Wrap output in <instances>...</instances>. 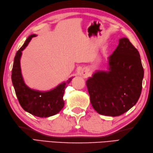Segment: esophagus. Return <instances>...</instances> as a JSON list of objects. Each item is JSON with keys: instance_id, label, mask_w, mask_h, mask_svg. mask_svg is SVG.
I'll use <instances>...</instances> for the list:
<instances>
[{"instance_id": "obj_1", "label": "esophagus", "mask_w": 153, "mask_h": 153, "mask_svg": "<svg viewBox=\"0 0 153 153\" xmlns=\"http://www.w3.org/2000/svg\"><path fill=\"white\" fill-rule=\"evenodd\" d=\"M81 74H82L84 76H86L88 74V68L86 67H84L82 71H81Z\"/></svg>"}]
</instances>
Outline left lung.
<instances>
[{
    "mask_svg": "<svg viewBox=\"0 0 153 153\" xmlns=\"http://www.w3.org/2000/svg\"><path fill=\"white\" fill-rule=\"evenodd\" d=\"M108 65V71H96L86 84L90 102L98 114L119 116L137 102L144 70L139 51L126 37L119 40Z\"/></svg>",
    "mask_w": 153,
    "mask_h": 153,
    "instance_id": "8db88e82",
    "label": "left lung"
}]
</instances>
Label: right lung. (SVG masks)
Here are the masks:
<instances>
[{"mask_svg":"<svg viewBox=\"0 0 153 153\" xmlns=\"http://www.w3.org/2000/svg\"><path fill=\"white\" fill-rule=\"evenodd\" d=\"M36 36V34H32L27 37L16 54L12 70V81L22 108L35 116L48 117L58 114L64 107L63 97L65 90L73 77L48 92L31 89L25 84L20 68L22 51L28 45L32 37Z\"/></svg>","mask_w":153,"mask_h":153,"instance_id":"obj_1","label":"right lung"}]
</instances>
